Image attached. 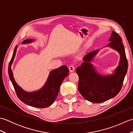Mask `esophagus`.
Listing matches in <instances>:
<instances>
[{
  "mask_svg": "<svg viewBox=\"0 0 133 133\" xmlns=\"http://www.w3.org/2000/svg\"><path fill=\"white\" fill-rule=\"evenodd\" d=\"M69 71L70 72H73L75 70V67L73 66V65H71V66L69 67Z\"/></svg>",
  "mask_w": 133,
  "mask_h": 133,
  "instance_id": "34e87169",
  "label": "esophagus"
}]
</instances>
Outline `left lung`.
I'll return each instance as SVG.
<instances>
[{
  "mask_svg": "<svg viewBox=\"0 0 133 133\" xmlns=\"http://www.w3.org/2000/svg\"><path fill=\"white\" fill-rule=\"evenodd\" d=\"M107 46L119 53L120 61L114 74L103 76L98 74L90 63L99 50L89 52L83 57L84 62L76 69L79 76L78 90L86 100L101 103L115 97L122 88L128 71V62L121 36L112 31Z\"/></svg>",
  "mask_w": 133,
  "mask_h": 133,
  "instance_id": "8db88e82",
  "label": "left lung"
}]
</instances>
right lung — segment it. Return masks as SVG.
I'll return each instance as SVG.
<instances>
[{
    "instance_id": "right-lung-1",
    "label": "right lung",
    "mask_w": 133,
    "mask_h": 133,
    "mask_svg": "<svg viewBox=\"0 0 133 133\" xmlns=\"http://www.w3.org/2000/svg\"><path fill=\"white\" fill-rule=\"evenodd\" d=\"M33 41L31 39H28L23 41L22 43H30ZM16 49L17 46L15 48L8 65V75L18 98L24 103L34 107L45 108L51 105L58 94L62 82L69 75L68 67L63 66L52 70L50 72L46 83L42 89L35 92H26L17 84L11 70V65L15 56Z\"/></svg>"
}]
</instances>
